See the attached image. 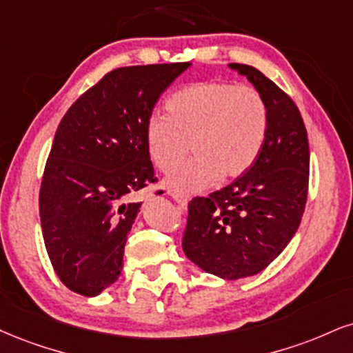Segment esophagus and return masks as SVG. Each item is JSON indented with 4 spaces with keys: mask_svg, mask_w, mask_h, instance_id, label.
<instances>
[{
    "mask_svg": "<svg viewBox=\"0 0 353 353\" xmlns=\"http://www.w3.org/2000/svg\"><path fill=\"white\" fill-rule=\"evenodd\" d=\"M172 199L177 202V205L181 207V209H185L189 203V197L188 195H182V194H172Z\"/></svg>",
    "mask_w": 353,
    "mask_h": 353,
    "instance_id": "esophagus-1",
    "label": "esophagus"
}]
</instances>
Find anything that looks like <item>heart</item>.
Segmentation results:
<instances>
[{
	"label": "heart",
	"mask_w": 353,
	"mask_h": 353,
	"mask_svg": "<svg viewBox=\"0 0 353 353\" xmlns=\"http://www.w3.org/2000/svg\"><path fill=\"white\" fill-rule=\"evenodd\" d=\"M268 128V110L252 87L233 82H199L165 101L164 114L146 123V148L161 171H172L188 154L194 158L165 179V188L192 194L232 181L252 168Z\"/></svg>",
	"instance_id": "heart-1"
}]
</instances>
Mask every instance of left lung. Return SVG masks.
Here are the masks:
<instances>
[{
	"label": "left lung",
	"mask_w": 353,
	"mask_h": 353,
	"mask_svg": "<svg viewBox=\"0 0 353 353\" xmlns=\"http://www.w3.org/2000/svg\"><path fill=\"white\" fill-rule=\"evenodd\" d=\"M228 67L265 100V143L243 176L189 202L182 250L207 273L240 279L265 270L299 228L307 201L309 143L298 107L278 85L252 65Z\"/></svg>",
	"instance_id": "left-lung-1"
}]
</instances>
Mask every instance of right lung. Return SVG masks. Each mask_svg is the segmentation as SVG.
<instances>
[{
	"mask_svg": "<svg viewBox=\"0 0 353 353\" xmlns=\"http://www.w3.org/2000/svg\"><path fill=\"white\" fill-rule=\"evenodd\" d=\"M189 62L108 72L63 114L39 192L46 250L59 279L99 296L117 281L141 202L130 195L154 182L146 123L159 97Z\"/></svg>",
	"mask_w": 353,
	"mask_h": 353,
	"instance_id": "1",
	"label": "right lung"
}]
</instances>
